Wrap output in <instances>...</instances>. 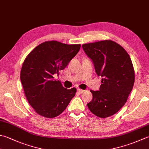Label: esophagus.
Instances as JSON below:
<instances>
[{
  "mask_svg": "<svg viewBox=\"0 0 149 149\" xmlns=\"http://www.w3.org/2000/svg\"><path fill=\"white\" fill-rule=\"evenodd\" d=\"M77 92L79 93H80V94H82V93H83L84 92V90H82V89H80V88H78L77 89Z\"/></svg>",
  "mask_w": 149,
  "mask_h": 149,
  "instance_id": "34e87169",
  "label": "esophagus"
}]
</instances>
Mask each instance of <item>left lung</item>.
<instances>
[{"label": "left lung", "mask_w": 149, "mask_h": 149, "mask_svg": "<svg viewBox=\"0 0 149 149\" xmlns=\"http://www.w3.org/2000/svg\"><path fill=\"white\" fill-rule=\"evenodd\" d=\"M82 47L94 63L96 74L103 77L100 90H90L93 98L87 106L99 118L110 117L123 107L132 90L135 74L132 61L125 49L111 40L84 44Z\"/></svg>", "instance_id": "1"}]
</instances>
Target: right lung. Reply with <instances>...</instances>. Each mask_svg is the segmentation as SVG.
<instances>
[{
  "label": "right lung",
  "instance_id": "1",
  "mask_svg": "<svg viewBox=\"0 0 149 149\" xmlns=\"http://www.w3.org/2000/svg\"><path fill=\"white\" fill-rule=\"evenodd\" d=\"M80 48L81 45L46 41L26 57L20 81L28 102L38 114L47 118L57 117L75 96L76 88H65L54 76L66 68Z\"/></svg>",
  "mask_w": 149,
  "mask_h": 149
}]
</instances>
